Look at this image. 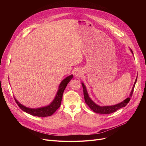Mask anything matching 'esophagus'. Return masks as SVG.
Listing matches in <instances>:
<instances>
[{"instance_id":"esophagus-1","label":"esophagus","mask_w":146,"mask_h":146,"mask_svg":"<svg viewBox=\"0 0 146 146\" xmlns=\"http://www.w3.org/2000/svg\"><path fill=\"white\" fill-rule=\"evenodd\" d=\"M74 74H75V76H76V78H80V77H81V75H82L81 71L79 70H76Z\"/></svg>"}]
</instances>
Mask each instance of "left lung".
Instances as JSON below:
<instances>
[{"label": "left lung", "mask_w": 146, "mask_h": 146, "mask_svg": "<svg viewBox=\"0 0 146 146\" xmlns=\"http://www.w3.org/2000/svg\"><path fill=\"white\" fill-rule=\"evenodd\" d=\"M131 50V52L133 54V51L131 50ZM137 80V77L134 82V86H133V89L131 92V94H130V95L128 98H127L126 99H125L124 101H122V102L118 104L117 105H112V106H99L97 104H96L92 100L88 95V92H87L85 86L84 85V84L83 83H82V85L83 89V95H84V98H85V102L89 106V108L95 112H96L98 113H102V114H108V113H113L114 112H115L116 111H117L118 110L122 108V107H125L127 105V104L129 102L130 98H131L132 95L133 94L134 89V86H135V85L136 83Z\"/></svg>", "instance_id": "1"}]
</instances>
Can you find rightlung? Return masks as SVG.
<instances>
[{"instance_id": "right-lung-1", "label": "right lung", "mask_w": 146, "mask_h": 146, "mask_svg": "<svg viewBox=\"0 0 146 146\" xmlns=\"http://www.w3.org/2000/svg\"><path fill=\"white\" fill-rule=\"evenodd\" d=\"M72 78H73V75L72 74L70 76H68V77H67L64 80H63V81L60 83L57 93L56 94V96L54 99L53 101L48 106L41 107V108H39L32 109V108H27V107L22 105L15 98V102H16V103L18 104L19 108L22 111H24V112L28 113L32 115L36 116V117H41L51 116L57 111V110L59 108V107L61 105V100H62L64 90L66 88L67 84L72 80Z\"/></svg>"}]
</instances>
